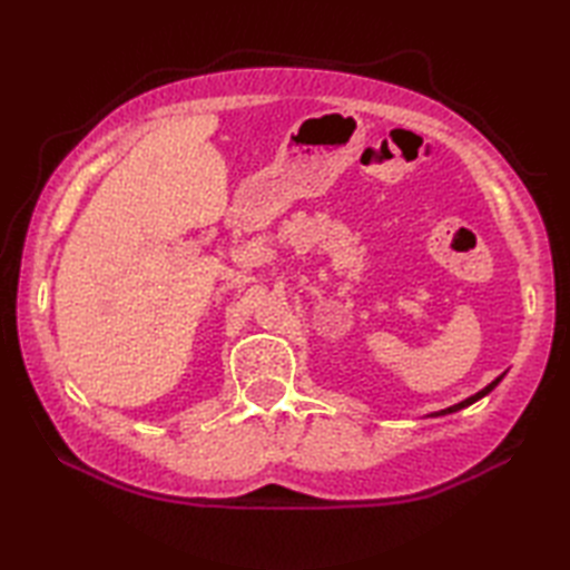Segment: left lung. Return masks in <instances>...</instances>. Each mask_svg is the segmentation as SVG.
Wrapping results in <instances>:
<instances>
[{"instance_id":"obj_1","label":"left lung","mask_w":570,"mask_h":570,"mask_svg":"<svg viewBox=\"0 0 570 570\" xmlns=\"http://www.w3.org/2000/svg\"><path fill=\"white\" fill-rule=\"evenodd\" d=\"M502 377H498V380H494L492 384H488L485 386V390H482V392H478L475 396H470V399H465V402H460V404H455V406H448V409H443V411H435V414H431V416H445V414H451V411H458V409H463V406H468V404H472V402H478V399L480 396H485L488 392H492L494 390V386H498V382H500Z\"/></svg>"}]
</instances>
